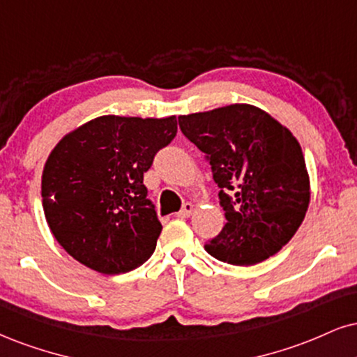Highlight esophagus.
Returning a JSON list of instances; mask_svg holds the SVG:
<instances>
[{
  "label": "esophagus",
  "instance_id": "obj_1",
  "mask_svg": "<svg viewBox=\"0 0 357 357\" xmlns=\"http://www.w3.org/2000/svg\"><path fill=\"white\" fill-rule=\"evenodd\" d=\"M192 211H195V204H191V203H186L183 206V209L181 211L178 213V216L179 218H190L191 214H192Z\"/></svg>",
  "mask_w": 357,
  "mask_h": 357
}]
</instances>
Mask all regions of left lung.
<instances>
[{"label":"left lung","instance_id":"left-lung-1","mask_svg":"<svg viewBox=\"0 0 357 357\" xmlns=\"http://www.w3.org/2000/svg\"><path fill=\"white\" fill-rule=\"evenodd\" d=\"M208 156L226 225L206 251L234 266L263 263L289 243L306 216L311 184L298 139L257 106L236 102L179 116ZM234 190L233 198L226 192Z\"/></svg>","mask_w":357,"mask_h":357}]
</instances>
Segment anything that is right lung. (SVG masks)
I'll list each match as a JSON object with an SVG mask.
<instances>
[{"label": "right lung", "instance_id": "right-lung-1", "mask_svg": "<svg viewBox=\"0 0 357 357\" xmlns=\"http://www.w3.org/2000/svg\"><path fill=\"white\" fill-rule=\"evenodd\" d=\"M178 132L176 116H98L64 135L43 167L46 221L68 255L121 274L153 255L161 222L143 176Z\"/></svg>", "mask_w": 357, "mask_h": 357}]
</instances>
